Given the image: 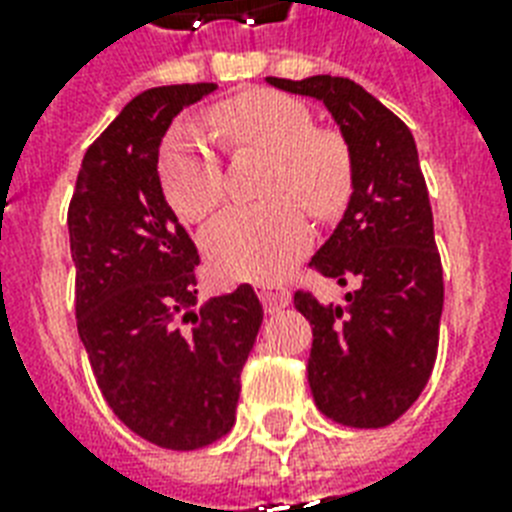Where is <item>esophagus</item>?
<instances>
[{
  "instance_id": "34e87169",
  "label": "esophagus",
  "mask_w": 512,
  "mask_h": 512,
  "mask_svg": "<svg viewBox=\"0 0 512 512\" xmlns=\"http://www.w3.org/2000/svg\"><path fill=\"white\" fill-rule=\"evenodd\" d=\"M260 300H263L265 313H276L281 308H287L289 300H292V292L287 287H279V284H268V287L260 289Z\"/></svg>"
}]
</instances>
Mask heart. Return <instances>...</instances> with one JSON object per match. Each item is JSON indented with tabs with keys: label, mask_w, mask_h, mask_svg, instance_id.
<instances>
[{
	"label": "heart",
	"mask_w": 512,
	"mask_h": 512,
	"mask_svg": "<svg viewBox=\"0 0 512 512\" xmlns=\"http://www.w3.org/2000/svg\"><path fill=\"white\" fill-rule=\"evenodd\" d=\"M231 148L271 156L260 207H233L204 233L209 265L223 279L276 281L311 247V228L298 204L316 217H335L353 191V154L340 132L319 130L311 108L292 95L252 90L209 114ZM164 199L191 223L207 220L223 199V170L207 138L183 124L159 154ZM293 201L289 202L288 199Z\"/></svg>",
	"instance_id": "b5f03b06"
}]
</instances>
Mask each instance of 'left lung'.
I'll return each instance as SVG.
<instances>
[{
	"label": "left lung",
	"instance_id": "left-lung-1",
	"mask_svg": "<svg viewBox=\"0 0 512 512\" xmlns=\"http://www.w3.org/2000/svg\"><path fill=\"white\" fill-rule=\"evenodd\" d=\"M268 82L321 100L353 154L348 209L311 268L340 287L356 281V289L342 305L295 292V308L313 327V401L340 425L385 428L428 385L444 308V271L417 146L390 108L345 76Z\"/></svg>",
	"mask_w": 512,
	"mask_h": 512
}]
</instances>
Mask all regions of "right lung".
Masks as SVG:
<instances>
[{"label":"right lung","mask_w":512,"mask_h":512,"mask_svg":"<svg viewBox=\"0 0 512 512\" xmlns=\"http://www.w3.org/2000/svg\"><path fill=\"white\" fill-rule=\"evenodd\" d=\"M212 90L170 84L132 98L87 148L68 204L76 329L100 393L132 433L175 452L233 428L263 324L249 284L193 311L199 252L159 183L164 132Z\"/></svg>","instance_id":"obj_1"}]
</instances>
